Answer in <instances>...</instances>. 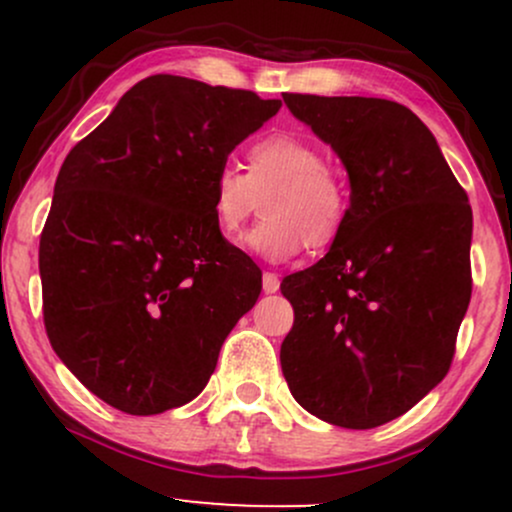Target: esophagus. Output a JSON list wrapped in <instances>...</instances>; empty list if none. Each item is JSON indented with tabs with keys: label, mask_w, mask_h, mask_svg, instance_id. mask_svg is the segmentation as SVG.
<instances>
[{
	"label": "esophagus",
	"mask_w": 512,
	"mask_h": 512,
	"mask_svg": "<svg viewBox=\"0 0 512 512\" xmlns=\"http://www.w3.org/2000/svg\"><path fill=\"white\" fill-rule=\"evenodd\" d=\"M262 289H264V293L279 291V276H276L274 272H264L262 274Z\"/></svg>",
	"instance_id": "34e87169"
}]
</instances>
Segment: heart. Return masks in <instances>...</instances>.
Returning a JSON list of instances; mask_svg holds the SVG:
<instances>
[{
    "label": "heart",
    "instance_id": "b5f03b06",
    "mask_svg": "<svg viewBox=\"0 0 512 512\" xmlns=\"http://www.w3.org/2000/svg\"><path fill=\"white\" fill-rule=\"evenodd\" d=\"M245 173L231 163L216 170L211 211L223 238H233L264 202V221L243 245L267 262L293 260L305 245L325 250L349 219V190L330 168L325 151L289 132L257 139Z\"/></svg>",
    "mask_w": 512,
    "mask_h": 512
}]
</instances>
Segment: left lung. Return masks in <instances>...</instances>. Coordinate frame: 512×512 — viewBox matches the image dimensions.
Returning <instances> with one entry per match:
<instances>
[{
  "label": "left lung",
  "instance_id": "obj_1",
  "mask_svg": "<svg viewBox=\"0 0 512 512\" xmlns=\"http://www.w3.org/2000/svg\"><path fill=\"white\" fill-rule=\"evenodd\" d=\"M284 103L342 158L351 197L330 252L281 281L296 315L281 370L317 419L383 426L448 375L472 298V207L404 105L310 93Z\"/></svg>",
  "mask_w": 512,
  "mask_h": 512
}]
</instances>
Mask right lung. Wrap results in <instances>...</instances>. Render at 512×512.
<instances>
[{"mask_svg":"<svg viewBox=\"0 0 512 512\" xmlns=\"http://www.w3.org/2000/svg\"><path fill=\"white\" fill-rule=\"evenodd\" d=\"M279 108L156 74L64 158L40 236L45 332L110 407L151 416L195 399L255 305L262 272L219 233L211 187Z\"/></svg>","mask_w":512,"mask_h":512,"instance_id":"right-lung-1","label":"right lung"}]
</instances>
